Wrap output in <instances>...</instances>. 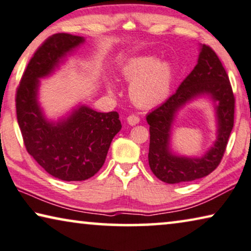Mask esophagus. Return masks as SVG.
Instances as JSON below:
<instances>
[{"mask_svg":"<svg viewBox=\"0 0 251 251\" xmlns=\"http://www.w3.org/2000/svg\"><path fill=\"white\" fill-rule=\"evenodd\" d=\"M127 123H128L130 126L136 125V124H138V123H140V117H138V116H136V115H129L128 117H127Z\"/></svg>","mask_w":251,"mask_h":251,"instance_id":"esophagus-1","label":"esophagus"}]
</instances>
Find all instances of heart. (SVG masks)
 Here are the masks:
<instances>
[{
    "label": "heart",
    "mask_w": 251,
    "mask_h": 251,
    "mask_svg": "<svg viewBox=\"0 0 251 251\" xmlns=\"http://www.w3.org/2000/svg\"><path fill=\"white\" fill-rule=\"evenodd\" d=\"M121 73L130 82L129 97L138 107L152 108L169 98L175 81V69L169 61H161L158 55L144 54L127 58L121 65ZM110 90L113 80L108 81Z\"/></svg>",
    "instance_id": "obj_1"
}]
</instances>
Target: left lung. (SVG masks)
Returning a JSON list of instances; mask_svg holds the SVG:
<instances>
[{
	"label": "left lung",
	"instance_id": "8db88e82",
	"mask_svg": "<svg viewBox=\"0 0 251 251\" xmlns=\"http://www.w3.org/2000/svg\"><path fill=\"white\" fill-rule=\"evenodd\" d=\"M206 98L213 103L217 140L201 157L177 155L171 148L172 125L183 107ZM234 97L229 76L218 55L206 45L200 46L197 64L176 93L147 116L150 125L149 164L156 178L180 184L206 177L221 162L233 128Z\"/></svg>",
	"mask_w": 251,
	"mask_h": 251
}]
</instances>
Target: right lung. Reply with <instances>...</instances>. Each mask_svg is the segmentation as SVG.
<instances>
[{"label":"right lung","mask_w":251,"mask_h":251,"mask_svg":"<svg viewBox=\"0 0 251 251\" xmlns=\"http://www.w3.org/2000/svg\"><path fill=\"white\" fill-rule=\"evenodd\" d=\"M84 37L56 33L40 46L17 91V119L25 149L46 173L64 181H82L103 166L114 136L122 128L117 111L98 113L78 103L57 121L39 103L40 80L53 75Z\"/></svg>","instance_id":"right-lung-1"}]
</instances>
